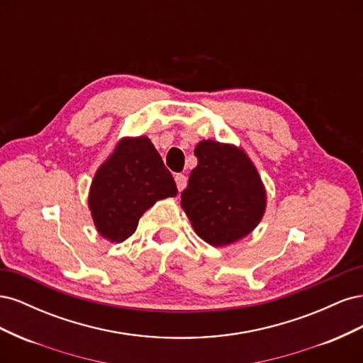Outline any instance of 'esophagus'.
Here are the masks:
<instances>
[{"label":"esophagus","instance_id":"34e87169","mask_svg":"<svg viewBox=\"0 0 363 363\" xmlns=\"http://www.w3.org/2000/svg\"><path fill=\"white\" fill-rule=\"evenodd\" d=\"M175 183H177V189L183 191L186 188V183H188V179H186L184 174H175Z\"/></svg>","mask_w":363,"mask_h":363}]
</instances>
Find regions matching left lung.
I'll return each instance as SVG.
<instances>
[{"mask_svg":"<svg viewBox=\"0 0 363 363\" xmlns=\"http://www.w3.org/2000/svg\"><path fill=\"white\" fill-rule=\"evenodd\" d=\"M199 160L182 194L189 221L207 244L221 247L247 236L265 212L267 195L255 164L242 150L201 140Z\"/></svg>","mask_w":363,"mask_h":363,"instance_id":"obj_1","label":"left lung"}]
</instances>
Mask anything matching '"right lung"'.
Returning <instances> with one entry per match:
<instances>
[{
  "instance_id": "obj_1",
  "label": "right lung",
  "mask_w": 363,
  "mask_h": 363,
  "mask_svg": "<svg viewBox=\"0 0 363 363\" xmlns=\"http://www.w3.org/2000/svg\"><path fill=\"white\" fill-rule=\"evenodd\" d=\"M177 195L171 172L145 136L121 140L96 171L89 208L103 238L123 242L135 233L139 218L157 200Z\"/></svg>"
}]
</instances>
